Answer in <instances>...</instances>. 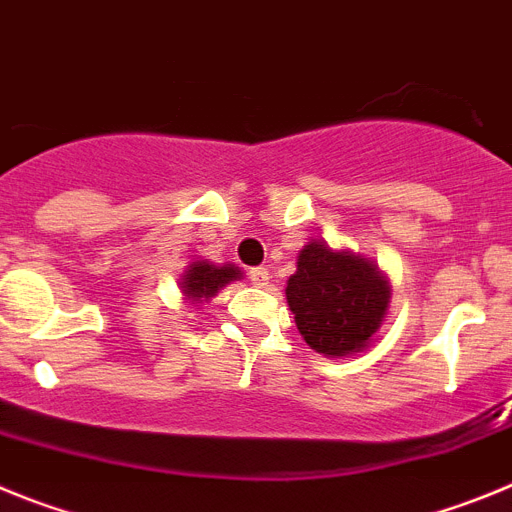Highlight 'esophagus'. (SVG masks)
I'll return each mask as SVG.
<instances>
[{"label":"esophagus","instance_id":"esophagus-1","mask_svg":"<svg viewBox=\"0 0 512 512\" xmlns=\"http://www.w3.org/2000/svg\"><path fill=\"white\" fill-rule=\"evenodd\" d=\"M248 277H251V282L256 284V287H266V284H269V269H266V266H256V269L248 271Z\"/></svg>","mask_w":512,"mask_h":512}]
</instances>
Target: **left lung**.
Returning a JSON list of instances; mask_svg holds the SVG:
<instances>
[{"mask_svg":"<svg viewBox=\"0 0 512 512\" xmlns=\"http://www.w3.org/2000/svg\"><path fill=\"white\" fill-rule=\"evenodd\" d=\"M284 292L307 346L346 359L374 343L390 310L392 284L361 253L310 241L297 253V271Z\"/></svg>","mask_w":512,"mask_h":512,"instance_id":"8db88e82","label":"left lung"}]
</instances>
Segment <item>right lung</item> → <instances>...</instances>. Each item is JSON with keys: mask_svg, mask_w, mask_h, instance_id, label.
Here are the masks:
<instances>
[{"mask_svg": "<svg viewBox=\"0 0 512 512\" xmlns=\"http://www.w3.org/2000/svg\"><path fill=\"white\" fill-rule=\"evenodd\" d=\"M238 279H243V271L235 264H212L207 259H194L184 269L179 289H182V300L200 310V305L210 302L220 289Z\"/></svg>", "mask_w": 512, "mask_h": 512, "instance_id": "1", "label": "right lung"}]
</instances>
